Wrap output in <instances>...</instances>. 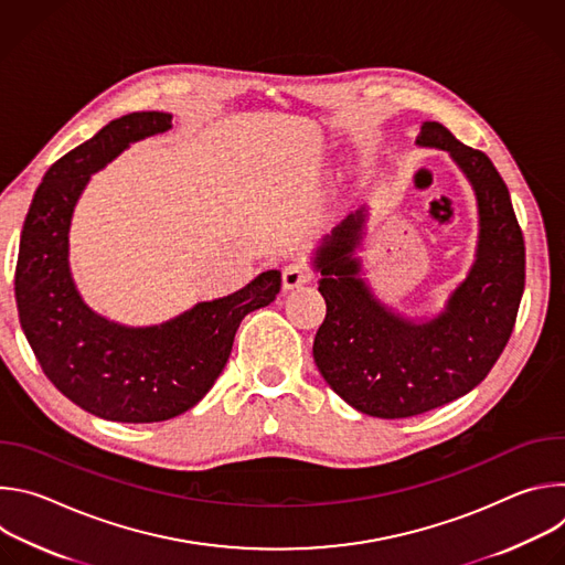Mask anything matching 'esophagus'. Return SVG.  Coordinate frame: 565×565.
Returning a JSON list of instances; mask_svg holds the SVG:
<instances>
[{
  "label": "esophagus",
  "instance_id": "1",
  "mask_svg": "<svg viewBox=\"0 0 565 565\" xmlns=\"http://www.w3.org/2000/svg\"><path fill=\"white\" fill-rule=\"evenodd\" d=\"M281 277H284V288L292 290V288H299V286L308 284L315 277V273L306 262H292L284 268Z\"/></svg>",
  "mask_w": 565,
  "mask_h": 565
}]
</instances>
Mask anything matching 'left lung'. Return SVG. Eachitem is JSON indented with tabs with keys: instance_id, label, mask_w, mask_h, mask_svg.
Instances as JSON below:
<instances>
[{
	"instance_id": "1",
	"label": "left lung",
	"mask_w": 565,
	"mask_h": 565,
	"mask_svg": "<svg viewBox=\"0 0 565 565\" xmlns=\"http://www.w3.org/2000/svg\"><path fill=\"white\" fill-rule=\"evenodd\" d=\"M418 145L447 149L476 190V264L445 312L414 324L380 306L351 257L364 214H351L319 250L327 317L315 335L319 373L351 407L375 418H412L469 393L501 358L525 288V244L510 192L492 160L425 122Z\"/></svg>"
}]
</instances>
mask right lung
Returning <instances> with one entry per match:
<instances>
[{"label": "right lung", "instance_id": "right-lung-1", "mask_svg": "<svg viewBox=\"0 0 565 565\" xmlns=\"http://www.w3.org/2000/svg\"><path fill=\"white\" fill-rule=\"evenodd\" d=\"M170 127L163 111L127 114L64 153L35 190L20 238L15 299L42 371L77 407L116 423H160L192 409L221 375L241 319L281 288V273L268 270L149 329L111 324L79 299L66 259L79 192L129 142Z\"/></svg>", "mask_w": 565, "mask_h": 565}]
</instances>
